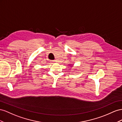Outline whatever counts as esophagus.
Wrapping results in <instances>:
<instances>
[{"instance_id": "obj_1", "label": "esophagus", "mask_w": 122, "mask_h": 122, "mask_svg": "<svg viewBox=\"0 0 122 122\" xmlns=\"http://www.w3.org/2000/svg\"><path fill=\"white\" fill-rule=\"evenodd\" d=\"M51 63H54V62H56V60H51Z\"/></svg>"}]
</instances>
